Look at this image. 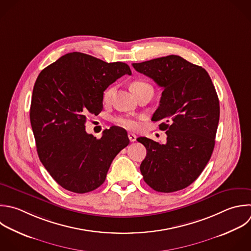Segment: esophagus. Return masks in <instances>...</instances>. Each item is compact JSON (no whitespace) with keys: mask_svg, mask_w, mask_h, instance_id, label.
Here are the masks:
<instances>
[{"mask_svg":"<svg viewBox=\"0 0 251 251\" xmlns=\"http://www.w3.org/2000/svg\"><path fill=\"white\" fill-rule=\"evenodd\" d=\"M128 138H129L130 142H134L136 140V135L133 133H128Z\"/></svg>","mask_w":251,"mask_h":251,"instance_id":"34e87169","label":"esophagus"}]
</instances>
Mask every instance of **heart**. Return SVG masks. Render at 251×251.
<instances>
[{
	"label": "heart",
	"instance_id": "obj_1",
	"mask_svg": "<svg viewBox=\"0 0 251 251\" xmlns=\"http://www.w3.org/2000/svg\"><path fill=\"white\" fill-rule=\"evenodd\" d=\"M131 90L133 91V93L138 96L140 93L146 91V90H153L151 85L143 80H135L131 83V86H130ZM116 92V86H110L108 87L105 92H104V95H103V99L105 102H110L114 96ZM116 123L126 128V129H130V130H135L139 127V123L135 120V119H132V118H128V117H118L116 119Z\"/></svg>",
	"mask_w": 251,
	"mask_h": 251
}]
</instances>
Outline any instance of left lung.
<instances>
[{
  "label": "left lung",
  "instance_id": "left-lung-1",
  "mask_svg": "<svg viewBox=\"0 0 251 251\" xmlns=\"http://www.w3.org/2000/svg\"><path fill=\"white\" fill-rule=\"evenodd\" d=\"M132 67L164 89L152 121L161 122L167 143L137 138L147 150L140 165L143 179L159 192L183 189L200 176L213 153L220 118L216 89L203 68L179 56Z\"/></svg>",
  "mask_w": 251,
  "mask_h": 251
}]
</instances>
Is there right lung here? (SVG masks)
<instances>
[{"instance_id": "1", "label": "right lung", "mask_w": 251, "mask_h": 251, "mask_svg": "<svg viewBox=\"0 0 251 251\" xmlns=\"http://www.w3.org/2000/svg\"><path fill=\"white\" fill-rule=\"evenodd\" d=\"M129 67L79 52L45 68L34 84L30 123L39 159L65 189L86 193L106 179L112 161L129 143L125 129L112 126L97 139L85 131L89 114L103 109V94Z\"/></svg>"}]
</instances>
